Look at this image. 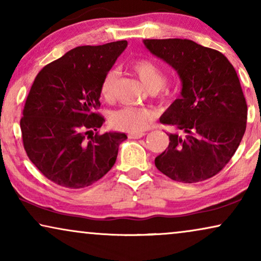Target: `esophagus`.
Masks as SVG:
<instances>
[{"instance_id": "obj_1", "label": "esophagus", "mask_w": 261, "mask_h": 261, "mask_svg": "<svg viewBox=\"0 0 261 261\" xmlns=\"http://www.w3.org/2000/svg\"><path fill=\"white\" fill-rule=\"evenodd\" d=\"M145 135L144 132H140V133H129L128 134V138L129 139H140Z\"/></svg>"}]
</instances>
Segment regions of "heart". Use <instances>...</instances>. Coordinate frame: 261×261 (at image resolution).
Returning <instances> with one entry per match:
<instances>
[{"label": "heart", "instance_id": "b5f03b06", "mask_svg": "<svg viewBox=\"0 0 261 261\" xmlns=\"http://www.w3.org/2000/svg\"><path fill=\"white\" fill-rule=\"evenodd\" d=\"M132 70L151 92L158 91L165 84V74L155 63L148 59H138L132 64ZM117 71L109 70L105 74L99 87L102 98L107 102H114L116 97ZM155 119V113L148 108H132L126 107L110 116V126L115 129L140 133L151 126Z\"/></svg>", "mask_w": 261, "mask_h": 261}]
</instances>
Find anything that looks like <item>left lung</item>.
<instances>
[{"label": "left lung", "instance_id": "obj_1", "mask_svg": "<svg viewBox=\"0 0 261 261\" xmlns=\"http://www.w3.org/2000/svg\"><path fill=\"white\" fill-rule=\"evenodd\" d=\"M146 48L177 71L180 97L160 117L179 133L154 164L181 183L205 180L220 172L244 137L247 105L237 71L222 53L188 39H146Z\"/></svg>", "mask_w": 261, "mask_h": 261}]
</instances>
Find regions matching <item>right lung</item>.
I'll return each mask as SVG.
<instances>
[{"instance_id": "1", "label": "right lung", "mask_w": 261, "mask_h": 261, "mask_svg": "<svg viewBox=\"0 0 261 261\" xmlns=\"http://www.w3.org/2000/svg\"><path fill=\"white\" fill-rule=\"evenodd\" d=\"M127 41L78 46L37 74L20 121L23 147L37 169L53 183L81 189L105 176L127 135L95 133L105 119L96 113L105 74Z\"/></svg>"}]
</instances>
